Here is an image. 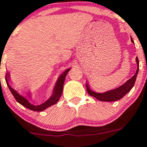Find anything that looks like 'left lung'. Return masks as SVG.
Returning <instances> with one entry per match:
<instances>
[{"mask_svg": "<svg viewBox=\"0 0 147 147\" xmlns=\"http://www.w3.org/2000/svg\"><path fill=\"white\" fill-rule=\"evenodd\" d=\"M131 41L132 43H134V41L131 38ZM136 62L137 64V69L135 74L131 77L130 79L125 83L123 85L120 86L119 87L113 90H109V91L105 92V93H96V92L93 91L91 89H90L88 83H86V88H87L88 93L90 96H93L94 98H97L100 101H105V102H113V101L119 100L121 98H123L127 93H129L131 88L134 86V83H135L136 78H137V74L139 72V59L137 57H136Z\"/></svg>", "mask_w": 147, "mask_h": 147, "instance_id": "1", "label": "left lung"}]
</instances>
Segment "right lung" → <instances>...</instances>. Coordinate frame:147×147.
Instances as JSON below:
<instances>
[{
    "mask_svg": "<svg viewBox=\"0 0 147 147\" xmlns=\"http://www.w3.org/2000/svg\"><path fill=\"white\" fill-rule=\"evenodd\" d=\"M71 69H68L65 71L62 74L59 76L58 79H57V83H56L55 86L54 88V90H53L52 95H51L50 98L47 100L45 101V102H43L42 104H41L40 105H34L30 103L29 102V100L25 97L21 96L20 94L18 93L15 89H13V88L10 86V74L6 73L5 75V81L6 84L7 85V87L10 89V92L12 93V94L13 95L14 98H16V100L19 102L20 104H21L22 105H23L24 107H27V108L30 109V110H33V111H43L45 109H47V107L51 106V105H54V104L57 103L59 101V98H61V94H62L63 92V84H64L65 78H66V74H67L68 72L70 71ZM31 93H28V98H31V96H30Z\"/></svg>",
    "mask_w": 147,
    "mask_h": 147,
    "instance_id": "right-lung-1",
    "label": "right lung"
}]
</instances>
